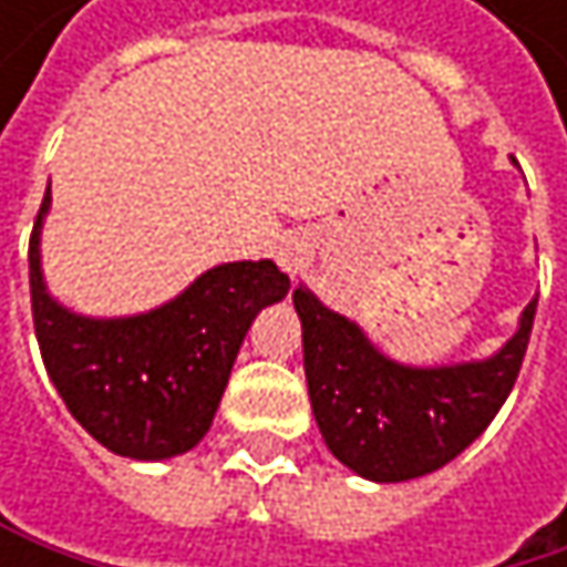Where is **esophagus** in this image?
Returning a JSON list of instances; mask_svg holds the SVG:
<instances>
[{"label":"esophagus","instance_id":"1","mask_svg":"<svg viewBox=\"0 0 567 567\" xmlns=\"http://www.w3.org/2000/svg\"><path fill=\"white\" fill-rule=\"evenodd\" d=\"M276 259H279V266L288 276H295V272H301L311 262V246L305 239H298V236H288V239H282Z\"/></svg>","mask_w":567,"mask_h":567}]
</instances>
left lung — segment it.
<instances>
[{"instance_id":"left-lung-1","label":"left lung","mask_w":567,"mask_h":567,"mask_svg":"<svg viewBox=\"0 0 567 567\" xmlns=\"http://www.w3.org/2000/svg\"><path fill=\"white\" fill-rule=\"evenodd\" d=\"M301 318L305 378L328 450L358 476L403 483L460 456L499 413L518 378L535 301L518 331L486 361L406 368L384 358L344 315L324 308L305 285L291 291Z\"/></svg>"}]
</instances>
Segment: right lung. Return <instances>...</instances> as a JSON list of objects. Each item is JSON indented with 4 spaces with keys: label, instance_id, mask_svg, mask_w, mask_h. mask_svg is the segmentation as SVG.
I'll list each match as a JSON object with an SVG mask.
<instances>
[{
    "label": "right lung",
    "instance_id": "add662e5",
    "mask_svg": "<svg viewBox=\"0 0 567 567\" xmlns=\"http://www.w3.org/2000/svg\"><path fill=\"white\" fill-rule=\"evenodd\" d=\"M29 243V288L45 371L71 416L111 453L171 460L193 450L229 384L252 318L288 295L276 262H226L173 301L131 318H84L45 291L39 236Z\"/></svg>",
    "mask_w": 567,
    "mask_h": 567
}]
</instances>
